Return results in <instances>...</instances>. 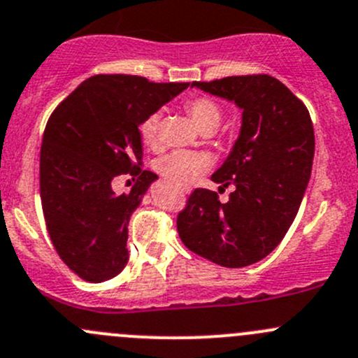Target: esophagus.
Here are the masks:
<instances>
[{
  "label": "esophagus",
  "mask_w": 358,
  "mask_h": 358,
  "mask_svg": "<svg viewBox=\"0 0 358 358\" xmlns=\"http://www.w3.org/2000/svg\"><path fill=\"white\" fill-rule=\"evenodd\" d=\"M185 194H189V190H185Z\"/></svg>",
  "instance_id": "obj_1"
}]
</instances>
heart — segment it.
<instances>
[{"instance_id":"b5f03b06","label":"heart","mask_w":358,"mask_h":358,"mask_svg":"<svg viewBox=\"0 0 358 358\" xmlns=\"http://www.w3.org/2000/svg\"><path fill=\"white\" fill-rule=\"evenodd\" d=\"M185 109L192 115L196 124L206 133H211L213 129L218 128L223 119V107L209 96H192L185 102ZM159 121H161V114L152 112L140 122V138L145 145H156ZM208 166L209 159L204 154L189 152V150H175L162 156L156 162L157 171L175 187H187L194 183L208 169Z\"/></svg>"}]
</instances>
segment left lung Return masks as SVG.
<instances>
[{
  "instance_id": "left-lung-1",
  "label": "left lung",
  "mask_w": 358,
  "mask_h": 358,
  "mask_svg": "<svg viewBox=\"0 0 358 358\" xmlns=\"http://www.w3.org/2000/svg\"><path fill=\"white\" fill-rule=\"evenodd\" d=\"M202 92L243 109L232 152L211 176L234 185L229 201L196 189L176 216L182 243L216 265L241 268L265 258L296 218L312 173L315 136L305 103L268 74L229 76L202 83Z\"/></svg>"
}]
</instances>
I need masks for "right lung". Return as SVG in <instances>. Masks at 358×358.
<instances>
[{
  "label": "right lung",
  "instance_id": "1",
  "mask_svg": "<svg viewBox=\"0 0 358 358\" xmlns=\"http://www.w3.org/2000/svg\"><path fill=\"white\" fill-rule=\"evenodd\" d=\"M189 83L96 74L64 99L46 122L39 190L46 230L60 259L83 280L102 282L128 263V222L157 178L143 171L138 126ZM129 174V194L111 180Z\"/></svg>",
  "mask_w": 358,
  "mask_h": 358
}]
</instances>
